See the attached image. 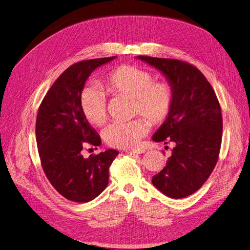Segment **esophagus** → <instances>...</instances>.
<instances>
[{"label":"esophagus","mask_w":250,"mask_h":250,"mask_svg":"<svg viewBox=\"0 0 250 250\" xmlns=\"http://www.w3.org/2000/svg\"><path fill=\"white\" fill-rule=\"evenodd\" d=\"M127 153L129 154H138V153H144L145 152V149H143V148H134V149H129V150H126Z\"/></svg>","instance_id":"1"}]
</instances>
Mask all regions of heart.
Wrapping results in <instances>:
<instances>
[{"mask_svg": "<svg viewBox=\"0 0 250 250\" xmlns=\"http://www.w3.org/2000/svg\"><path fill=\"white\" fill-rule=\"evenodd\" d=\"M105 86L112 94L132 98L133 112L141 113L153 125L163 123L172 109V86L165 81L153 82L152 73L140 67H117L106 76ZM80 105L89 123L100 126L106 121L105 94L96 87L83 90ZM148 127L147 121L142 118L129 122H113L104 128L103 139L110 146L130 148L138 145L148 131Z\"/></svg>", "mask_w": 250, "mask_h": 250, "instance_id": "1", "label": "heart"}]
</instances>
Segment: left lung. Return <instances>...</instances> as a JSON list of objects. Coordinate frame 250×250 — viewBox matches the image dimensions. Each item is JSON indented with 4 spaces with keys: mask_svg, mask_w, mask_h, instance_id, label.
<instances>
[{
    "mask_svg": "<svg viewBox=\"0 0 250 250\" xmlns=\"http://www.w3.org/2000/svg\"><path fill=\"white\" fill-rule=\"evenodd\" d=\"M168 80L174 92L172 109L152 136L154 142H172L171 157L152 177V184L172 199L199 190L217 164L223 120L210 83L197 67L183 61L139 56Z\"/></svg>",
    "mask_w": 250,
    "mask_h": 250,
    "instance_id": "1",
    "label": "left lung"
}]
</instances>
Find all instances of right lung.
<instances>
[{
	"mask_svg": "<svg viewBox=\"0 0 250 250\" xmlns=\"http://www.w3.org/2000/svg\"><path fill=\"white\" fill-rule=\"evenodd\" d=\"M117 57L81 61L68 67L47 91L39 107L36 137L41 165L53 188L67 200L86 203L108 185L109 166L119 151L107 149L85 159L86 145L101 138L81 109L86 80L98 67Z\"/></svg>",
	"mask_w": 250,
	"mask_h": 250,
	"instance_id": "add662e5",
	"label": "right lung"
}]
</instances>
